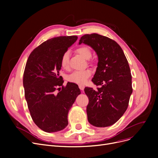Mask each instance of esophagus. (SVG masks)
I'll return each mask as SVG.
<instances>
[{"mask_svg":"<svg viewBox=\"0 0 158 158\" xmlns=\"http://www.w3.org/2000/svg\"><path fill=\"white\" fill-rule=\"evenodd\" d=\"M79 88L81 90H83L85 89V85H79Z\"/></svg>","mask_w":158,"mask_h":158,"instance_id":"esophagus-1","label":"esophagus"}]
</instances>
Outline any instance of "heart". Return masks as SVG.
<instances>
[{"label":"heart","instance_id":"b5f03b06","mask_svg":"<svg viewBox=\"0 0 158 158\" xmlns=\"http://www.w3.org/2000/svg\"><path fill=\"white\" fill-rule=\"evenodd\" d=\"M76 52L86 60H89L92 57V53L89 47L82 45L76 48ZM61 66L63 69H68L69 66V52L66 51L61 57ZM92 75V71L86 69L83 70L76 71L67 77V80L73 83L83 85Z\"/></svg>","mask_w":158,"mask_h":158}]
</instances>
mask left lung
<instances>
[{"label":"left lung","instance_id":"1","mask_svg":"<svg viewBox=\"0 0 158 158\" xmlns=\"http://www.w3.org/2000/svg\"><path fill=\"white\" fill-rule=\"evenodd\" d=\"M83 43L94 48L98 56V67L92 81L97 89L86 87L88 97V120L95 127H104L117 122L126 112L132 92V76L127 58L113 40L93 33L85 35Z\"/></svg>","mask_w":158,"mask_h":158}]
</instances>
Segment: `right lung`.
<instances>
[{
    "label": "right lung",
    "instance_id": "add662e5",
    "mask_svg": "<svg viewBox=\"0 0 158 158\" xmlns=\"http://www.w3.org/2000/svg\"><path fill=\"white\" fill-rule=\"evenodd\" d=\"M77 40V36L49 39L33 50L27 61L23 78L25 97L33 122L45 132L66 127L69 111L81 94L73 82L64 86L60 76L61 57ZM57 89L60 92L56 94Z\"/></svg>",
    "mask_w": 158,
    "mask_h": 158
}]
</instances>
